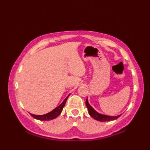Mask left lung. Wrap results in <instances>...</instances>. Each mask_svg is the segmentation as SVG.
<instances>
[{
    "instance_id": "left-lung-1",
    "label": "left lung",
    "mask_w": 150,
    "mask_h": 150,
    "mask_svg": "<svg viewBox=\"0 0 150 150\" xmlns=\"http://www.w3.org/2000/svg\"><path fill=\"white\" fill-rule=\"evenodd\" d=\"M86 107L88 110V113H89V114H90V115L93 117L94 119L98 120V121H100V122H106V121L116 120L121 115H118V116L113 117V116H108V115H106L98 113L90 106V104L88 103V98H87L86 100Z\"/></svg>"
}]
</instances>
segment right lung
<instances>
[{
	"label": "right lung",
	"mask_w": 150,
	"mask_h": 150,
	"mask_svg": "<svg viewBox=\"0 0 150 150\" xmlns=\"http://www.w3.org/2000/svg\"><path fill=\"white\" fill-rule=\"evenodd\" d=\"M69 94L67 97L65 98L64 100L62 103H61V104H60L59 106H57L56 108H55L53 110H52L50 112L47 113L46 114L42 115H33L30 113L31 116H32L35 119H36L37 120H52L55 119L57 117H58L59 115L61 113L63 108L64 107L65 104L67 101V99H68V97L69 96Z\"/></svg>",
	"instance_id": "right-lung-1"
}]
</instances>
